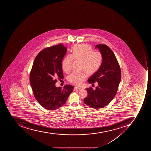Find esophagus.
<instances>
[{"mask_svg": "<svg viewBox=\"0 0 151 151\" xmlns=\"http://www.w3.org/2000/svg\"><path fill=\"white\" fill-rule=\"evenodd\" d=\"M81 88H79V87H75V88H74V90H80V89H81Z\"/></svg>", "mask_w": 151, "mask_h": 151, "instance_id": "34e87169", "label": "esophagus"}]
</instances>
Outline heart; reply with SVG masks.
I'll use <instances>...</instances> for the list:
<instances>
[{"label":"heart","mask_w":151,"mask_h":151,"mask_svg":"<svg viewBox=\"0 0 151 151\" xmlns=\"http://www.w3.org/2000/svg\"><path fill=\"white\" fill-rule=\"evenodd\" d=\"M73 60L81 61V70L84 71L73 72L68 76V80L76 86H80L86 79V72L88 75H93L99 69L102 64L103 56L100 51H93L88 44L75 45L72 54L67 55L62 62V69L65 72L70 71Z\"/></svg>","instance_id":"b5f03b06"}]
</instances>
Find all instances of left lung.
<instances>
[{
    "mask_svg": "<svg viewBox=\"0 0 151 151\" xmlns=\"http://www.w3.org/2000/svg\"><path fill=\"white\" fill-rule=\"evenodd\" d=\"M98 47L103 56L102 64L95 73L89 78L88 82L98 86L93 90L91 87L86 89L88 95L84 99L87 106L99 109L109 104L116 94L121 80L120 66L113 51L105 44H98Z\"/></svg>",
    "mask_w": 151,
    "mask_h": 151,
    "instance_id": "obj_1",
    "label": "left lung"
}]
</instances>
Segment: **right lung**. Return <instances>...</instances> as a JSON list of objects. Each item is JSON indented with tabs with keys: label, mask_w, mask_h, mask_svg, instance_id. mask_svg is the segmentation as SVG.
Masks as SVG:
<instances>
[{
	"label": "right lung",
	"mask_w": 151,
	"mask_h": 151,
	"mask_svg": "<svg viewBox=\"0 0 151 151\" xmlns=\"http://www.w3.org/2000/svg\"><path fill=\"white\" fill-rule=\"evenodd\" d=\"M62 43L46 47L35 58L30 74L33 95L44 109L54 111L64 105L74 86L65 84L57 87V79L64 78L62 61L67 52Z\"/></svg>",
	"instance_id": "right-lung-1"
}]
</instances>
